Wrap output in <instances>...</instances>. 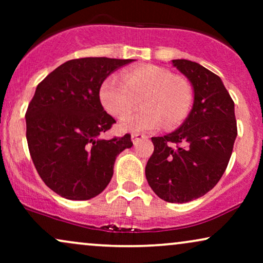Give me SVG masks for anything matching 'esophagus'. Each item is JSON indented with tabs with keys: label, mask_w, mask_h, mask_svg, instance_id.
Masks as SVG:
<instances>
[{
	"label": "esophagus",
	"mask_w": 263,
	"mask_h": 263,
	"mask_svg": "<svg viewBox=\"0 0 263 263\" xmlns=\"http://www.w3.org/2000/svg\"><path fill=\"white\" fill-rule=\"evenodd\" d=\"M131 138H132V142H134V144L136 146V144H138V142L146 140L147 137L144 135H142V134H132Z\"/></svg>",
	"instance_id": "34e87169"
}]
</instances>
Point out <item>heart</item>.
Masks as SVG:
<instances>
[{
  "instance_id": "1",
  "label": "heart",
  "mask_w": 263,
  "mask_h": 263,
  "mask_svg": "<svg viewBox=\"0 0 263 263\" xmlns=\"http://www.w3.org/2000/svg\"><path fill=\"white\" fill-rule=\"evenodd\" d=\"M99 96L102 106L114 117L127 115L142 98L143 110L123 117L120 122V129L136 134L159 127L163 120L167 128L176 127L188 117L193 105L188 84L157 65L138 66L122 78L110 75L101 84Z\"/></svg>"
}]
</instances>
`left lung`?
<instances>
[{
  "instance_id": "8db88e82",
  "label": "left lung",
  "mask_w": 263,
  "mask_h": 263,
  "mask_svg": "<svg viewBox=\"0 0 263 263\" xmlns=\"http://www.w3.org/2000/svg\"><path fill=\"white\" fill-rule=\"evenodd\" d=\"M172 65L192 84L193 107L176 131L152 137L155 151L146 165L153 192L168 203H188L218 184L237 136L235 105L216 74L186 59Z\"/></svg>"
}]
</instances>
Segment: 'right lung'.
Masks as SVG:
<instances>
[{
	"label": "right lung",
	"mask_w": 263,
	"mask_h": 263,
	"mask_svg": "<svg viewBox=\"0 0 263 263\" xmlns=\"http://www.w3.org/2000/svg\"><path fill=\"white\" fill-rule=\"evenodd\" d=\"M135 59L68 60L38 84L26 112L27 142L38 174L69 200H87L107 186L131 135L102 140L115 119L102 107L101 84Z\"/></svg>",
	"instance_id": "obj_1"
}]
</instances>
